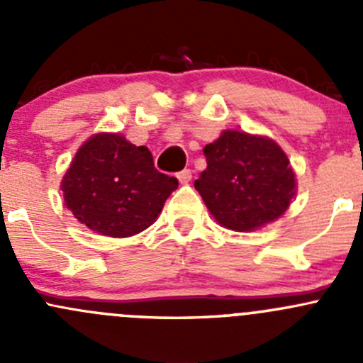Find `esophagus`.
Returning <instances> with one entry per match:
<instances>
[{"label":"esophagus","mask_w":363,"mask_h":363,"mask_svg":"<svg viewBox=\"0 0 363 363\" xmlns=\"http://www.w3.org/2000/svg\"><path fill=\"white\" fill-rule=\"evenodd\" d=\"M191 177H193V172L189 170V168H184V170L177 174V179L182 182V184H188V182L191 181Z\"/></svg>","instance_id":"obj_1"}]
</instances>
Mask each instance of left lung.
Masks as SVG:
<instances>
[{
  "instance_id": "1",
  "label": "left lung",
  "mask_w": 363,
  "mask_h": 363,
  "mask_svg": "<svg viewBox=\"0 0 363 363\" xmlns=\"http://www.w3.org/2000/svg\"><path fill=\"white\" fill-rule=\"evenodd\" d=\"M203 155L207 168L195 188L225 228H259L279 218L294 199L290 160L270 138L228 130L205 145Z\"/></svg>"
}]
</instances>
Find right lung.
Listing matches in <instances>:
<instances>
[{
    "label": "right lung",
    "mask_w": 363,
    "mask_h": 363,
    "mask_svg": "<svg viewBox=\"0 0 363 363\" xmlns=\"http://www.w3.org/2000/svg\"><path fill=\"white\" fill-rule=\"evenodd\" d=\"M177 186V179L156 170L145 145L98 133L77 151L61 189L65 205L87 228L130 237L155 223Z\"/></svg>",
    "instance_id": "right-lung-1"
}]
</instances>
